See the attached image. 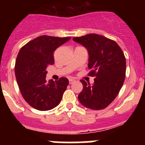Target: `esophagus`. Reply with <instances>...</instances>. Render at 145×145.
<instances>
[{
    "label": "esophagus",
    "mask_w": 145,
    "mask_h": 145,
    "mask_svg": "<svg viewBox=\"0 0 145 145\" xmlns=\"http://www.w3.org/2000/svg\"><path fill=\"white\" fill-rule=\"evenodd\" d=\"M74 81H75V80H73V79H69V84H72Z\"/></svg>",
    "instance_id": "1"
}]
</instances>
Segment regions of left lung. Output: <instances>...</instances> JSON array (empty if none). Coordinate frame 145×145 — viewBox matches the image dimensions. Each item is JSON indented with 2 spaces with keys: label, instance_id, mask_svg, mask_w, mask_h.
<instances>
[{
  "label": "left lung",
  "instance_id": "8db88e82",
  "mask_svg": "<svg viewBox=\"0 0 145 145\" xmlns=\"http://www.w3.org/2000/svg\"><path fill=\"white\" fill-rule=\"evenodd\" d=\"M72 40L88 50V75L95 77L93 85L80 80L84 88L79 101L91 110L105 109L116 99L125 80L123 52L116 41L100 35L91 33Z\"/></svg>",
  "mask_w": 145,
  "mask_h": 145
}]
</instances>
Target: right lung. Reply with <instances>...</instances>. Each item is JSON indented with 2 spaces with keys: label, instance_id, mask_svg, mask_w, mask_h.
<instances>
[{
  "label": "right lung",
  "instance_id": "1",
  "mask_svg": "<svg viewBox=\"0 0 145 145\" xmlns=\"http://www.w3.org/2000/svg\"><path fill=\"white\" fill-rule=\"evenodd\" d=\"M70 37L42 35L21 48L15 63V75L22 96L33 108L49 110L60 103L69 84L68 79L46 80L47 67L54 62V52Z\"/></svg>",
  "mask_w": 145,
  "mask_h": 145
}]
</instances>
